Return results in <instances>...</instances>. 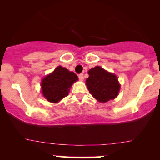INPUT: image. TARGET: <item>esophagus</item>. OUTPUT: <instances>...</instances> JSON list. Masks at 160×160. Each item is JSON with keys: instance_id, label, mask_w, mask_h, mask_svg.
Segmentation results:
<instances>
[{"instance_id": "34e87169", "label": "esophagus", "mask_w": 160, "mask_h": 160, "mask_svg": "<svg viewBox=\"0 0 160 160\" xmlns=\"http://www.w3.org/2000/svg\"><path fill=\"white\" fill-rule=\"evenodd\" d=\"M78 77H79V80H80V81H83V73L79 74Z\"/></svg>"}]
</instances>
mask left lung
<instances>
[{
    "instance_id": "obj_1",
    "label": "left lung",
    "mask_w": 160,
    "mask_h": 160,
    "mask_svg": "<svg viewBox=\"0 0 160 160\" xmlns=\"http://www.w3.org/2000/svg\"><path fill=\"white\" fill-rule=\"evenodd\" d=\"M88 74L89 77L86 80V85L97 101L105 103L118 95L121 85L115 74L108 72L98 66L90 69Z\"/></svg>"
}]
</instances>
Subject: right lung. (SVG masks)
I'll return each instance as SVG.
<instances>
[{
  "label": "right lung",
  "instance_id": "obj_1",
  "mask_svg": "<svg viewBox=\"0 0 160 160\" xmlns=\"http://www.w3.org/2000/svg\"><path fill=\"white\" fill-rule=\"evenodd\" d=\"M77 80L78 77L73 72L59 66L42 79V93L48 101L57 103L68 95L72 84Z\"/></svg>",
  "mask_w": 160,
  "mask_h": 160
}]
</instances>
